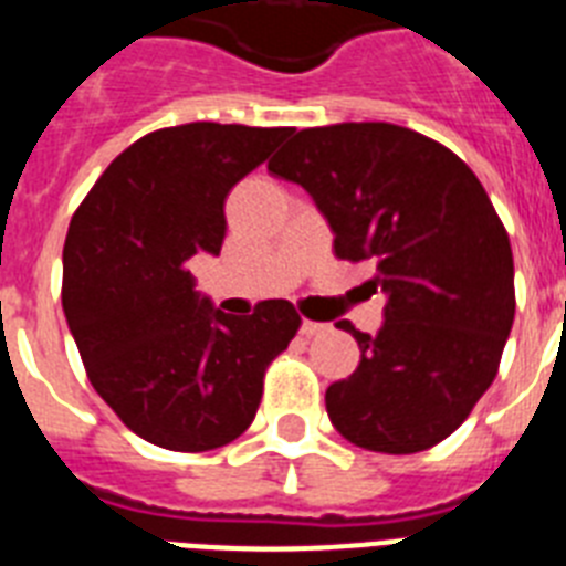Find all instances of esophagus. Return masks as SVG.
<instances>
[{
	"mask_svg": "<svg viewBox=\"0 0 566 566\" xmlns=\"http://www.w3.org/2000/svg\"><path fill=\"white\" fill-rule=\"evenodd\" d=\"M327 324H318V321H304V324H301V333H304L306 338H315V336H324V333H327Z\"/></svg>",
	"mask_w": 566,
	"mask_h": 566,
	"instance_id": "esophagus-1",
	"label": "esophagus"
}]
</instances>
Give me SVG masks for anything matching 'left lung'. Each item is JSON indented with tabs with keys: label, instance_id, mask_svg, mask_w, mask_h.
Instances as JSON below:
<instances>
[{
	"label": "left lung",
	"instance_id": "8db88e82",
	"mask_svg": "<svg viewBox=\"0 0 566 566\" xmlns=\"http://www.w3.org/2000/svg\"><path fill=\"white\" fill-rule=\"evenodd\" d=\"M269 171L301 184L336 256L368 260L386 321L327 388L333 427L374 453H420L462 427L494 382L514 324L509 233L468 163L388 122L297 130Z\"/></svg>",
	"mask_w": 566,
	"mask_h": 566
}]
</instances>
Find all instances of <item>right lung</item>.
Returning a JSON list of instances; mask_svg holds the SVG:
<instances>
[{
	"instance_id": "add662e5",
	"label": "right lung",
	"mask_w": 566,
	"mask_h": 566,
	"mask_svg": "<svg viewBox=\"0 0 566 566\" xmlns=\"http://www.w3.org/2000/svg\"><path fill=\"white\" fill-rule=\"evenodd\" d=\"M289 128L189 122L104 169L63 245V315L104 403L148 444L205 453L251 427L269 361L301 327L289 301L233 318L187 262L219 256L224 198Z\"/></svg>"
}]
</instances>
